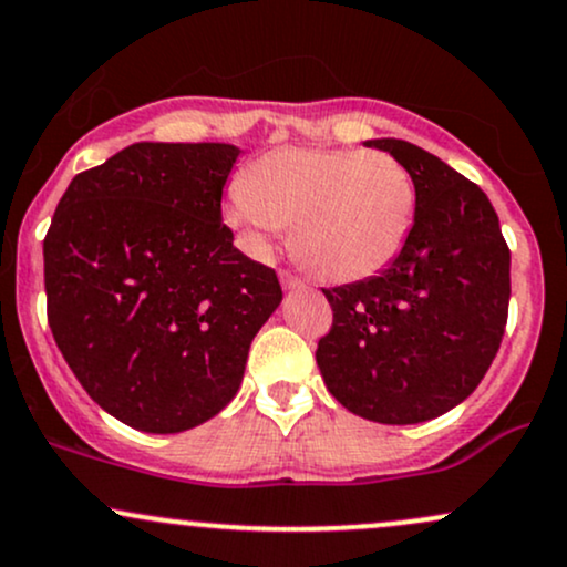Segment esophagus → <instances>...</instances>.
Segmentation results:
<instances>
[{
    "mask_svg": "<svg viewBox=\"0 0 567 567\" xmlns=\"http://www.w3.org/2000/svg\"><path fill=\"white\" fill-rule=\"evenodd\" d=\"M279 279H282V288L285 290H296V288H303V285H306L301 277L290 275V271H282V275H279Z\"/></svg>",
    "mask_w": 567,
    "mask_h": 567,
    "instance_id": "34e87169",
    "label": "esophagus"
}]
</instances>
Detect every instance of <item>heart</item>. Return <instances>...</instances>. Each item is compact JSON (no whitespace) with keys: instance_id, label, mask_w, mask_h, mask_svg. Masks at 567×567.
<instances>
[{"instance_id":"1","label":"heart","mask_w":567,"mask_h":567,"mask_svg":"<svg viewBox=\"0 0 567 567\" xmlns=\"http://www.w3.org/2000/svg\"><path fill=\"white\" fill-rule=\"evenodd\" d=\"M419 213L413 175L386 152L277 148L234 186L229 220L250 252L292 226L298 261L328 282H357L386 269Z\"/></svg>"}]
</instances>
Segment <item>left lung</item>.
<instances>
[{
	"label": "left lung",
	"instance_id": "left-lung-1",
	"mask_svg": "<svg viewBox=\"0 0 567 567\" xmlns=\"http://www.w3.org/2000/svg\"><path fill=\"white\" fill-rule=\"evenodd\" d=\"M368 146L413 175L419 213L379 277L324 290L317 343L330 394L375 424H421L464 402L491 368L509 315V245L477 184L408 141Z\"/></svg>",
	"mask_w": 567,
	"mask_h": 567
}]
</instances>
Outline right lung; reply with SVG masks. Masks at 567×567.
<instances>
[{
	"instance_id": "obj_1",
	"label": "right lung",
	"mask_w": 567,
	"mask_h": 567,
	"mask_svg": "<svg viewBox=\"0 0 567 567\" xmlns=\"http://www.w3.org/2000/svg\"><path fill=\"white\" fill-rule=\"evenodd\" d=\"M231 143H133L74 175L44 237L48 322L63 360L122 424L173 434L213 419L282 301L234 247L220 197Z\"/></svg>"
}]
</instances>
